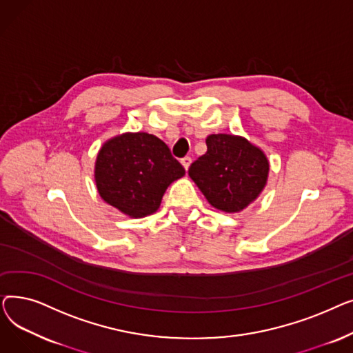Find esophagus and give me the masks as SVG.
Wrapping results in <instances>:
<instances>
[{"label": "esophagus", "mask_w": 353, "mask_h": 353, "mask_svg": "<svg viewBox=\"0 0 353 353\" xmlns=\"http://www.w3.org/2000/svg\"><path fill=\"white\" fill-rule=\"evenodd\" d=\"M180 163H181V165L184 167V170H189V167H190V164H192V159H190V157H183V159L180 160Z\"/></svg>", "instance_id": "esophagus-1"}]
</instances>
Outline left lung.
<instances>
[{
    "instance_id": "1",
    "label": "left lung",
    "mask_w": 353,
    "mask_h": 353,
    "mask_svg": "<svg viewBox=\"0 0 353 353\" xmlns=\"http://www.w3.org/2000/svg\"><path fill=\"white\" fill-rule=\"evenodd\" d=\"M208 152L192 163L190 179L214 209L240 213L268 184L269 160L261 147L234 134H210Z\"/></svg>"
}]
</instances>
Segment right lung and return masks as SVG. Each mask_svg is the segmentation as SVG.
Segmentation results:
<instances>
[{"label":"right lung","instance_id":"add662e5","mask_svg":"<svg viewBox=\"0 0 353 353\" xmlns=\"http://www.w3.org/2000/svg\"><path fill=\"white\" fill-rule=\"evenodd\" d=\"M184 174L167 144L141 132L108 139L94 163L100 197L132 219L156 213L167 188Z\"/></svg>","mask_w":353,"mask_h":353}]
</instances>
